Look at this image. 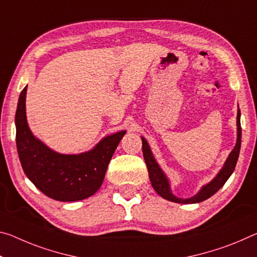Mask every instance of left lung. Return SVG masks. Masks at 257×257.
I'll list each match as a JSON object with an SVG mask.
<instances>
[{
    "label": "left lung",
    "instance_id": "left-lung-1",
    "mask_svg": "<svg viewBox=\"0 0 257 257\" xmlns=\"http://www.w3.org/2000/svg\"><path fill=\"white\" fill-rule=\"evenodd\" d=\"M142 142H143V156L146 167L149 170V176L150 181L152 183L153 189L156 190V192L162 197L166 200L177 202V203H197L201 202L203 200L210 198L211 195H214L221 187L225 184V182L229 180V177L234 172L235 165H237L239 152H240V146H241V127H240V109H238L237 113V143H235L233 150L231 151V153L227 157L226 161L224 162L222 169L217 173L213 180L209 183H207L206 185H203L199 192L193 195L191 198H178L172 192L170 189V183L167 175L164 173V170L160 168V166L158 165L156 159L153 157L152 151L148 142L144 137H142Z\"/></svg>",
    "mask_w": 257,
    "mask_h": 257
}]
</instances>
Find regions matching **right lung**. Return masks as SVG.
Segmentation results:
<instances>
[{
  "label": "right lung",
  "mask_w": 257,
  "mask_h": 257,
  "mask_svg": "<svg viewBox=\"0 0 257 257\" xmlns=\"http://www.w3.org/2000/svg\"><path fill=\"white\" fill-rule=\"evenodd\" d=\"M26 92L27 87L20 92L15 119L16 143L24 173L54 200L79 201L91 197L101 186L114 151L127 132L104 137L88 152L58 153L36 138L28 127Z\"/></svg>",
  "instance_id": "add662e5"
}]
</instances>
